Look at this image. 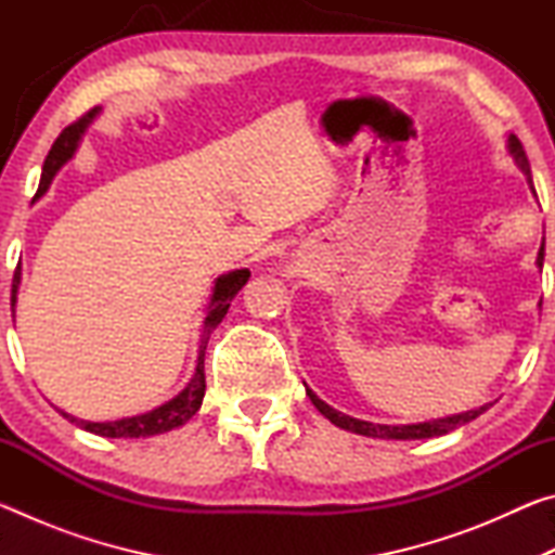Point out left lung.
<instances>
[{
    "mask_svg": "<svg viewBox=\"0 0 555 555\" xmlns=\"http://www.w3.org/2000/svg\"><path fill=\"white\" fill-rule=\"evenodd\" d=\"M509 154L514 156L516 166L521 168V173L526 176V181L531 183V166H529V158H526V152L519 139L514 134H509ZM533 188V183H531ZM537 195V193H533ZM537 264L543 267V244L539 249V257H537ZM308 399L313 401V406L323 413V416L335 424L337 428H345V430H352V434H360V436H367V438H387V440H418V438H434V436H446L450 430H455L457 426H465L469 421H475L480 413H485L487 409L492 406V403H485V406L475 409V411H465V413H457V416H446V418H436V421H424V424H411V426H384V424H370V421H360V418H352L347 416V413L335 411L333 406H327L323 399H318L315 393L306 387Z\"/></svg>",
    "mask_w": 555,
    "mask_h": 555,
    "instance_id": "8db88e82",
    "label": "left lung"
}]
</instances>
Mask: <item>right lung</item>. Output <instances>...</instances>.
<instances>
[{
  "instance_id": "obj_1",
  "label": "right lung",
  "mask_w": 555,
  "mask_h": 555,
  "mask_svg": "<svg viewBox=\"0 0 555 555\" xmlns=\"http://www.w3.org/2000/svg\"><path fill=\"white\" fill-rule=\"evenodd\" d=\"M98 115V107L90 109L88 115H82L78 121H73L70 127H65L61 131V137L55 139V144L51 146L49 156L43 162V173H41V183H39V193L43 195L49 191V185L53 181V176L61 171V166L73 158L75 149H78V142L82 137V131L92 121V117ZM249 281V269H237L230 271V274H222L218 281H215L212 288V298L208 306V315L203 321V335H201V347H198V364H195L193 379L188 382V387L178 393L176 399L166 401L164 406H158L149 413H142V416H131V418H119V421H105V424H95V421H80L70 416V413H63V418H68L70 424L80 426L90 430L95 436H105V438H149V436H158L166 434V430H173L178 426H183L185 421H191L195 416V411L201 409L203 397H205V347H208V340L215 327L222 323V318L228 315L230 300L240 294V288ZM18 284H22V267H16L14 279H12V311L16 306V294H18Z\"/></svg>"
}]
</instances>
